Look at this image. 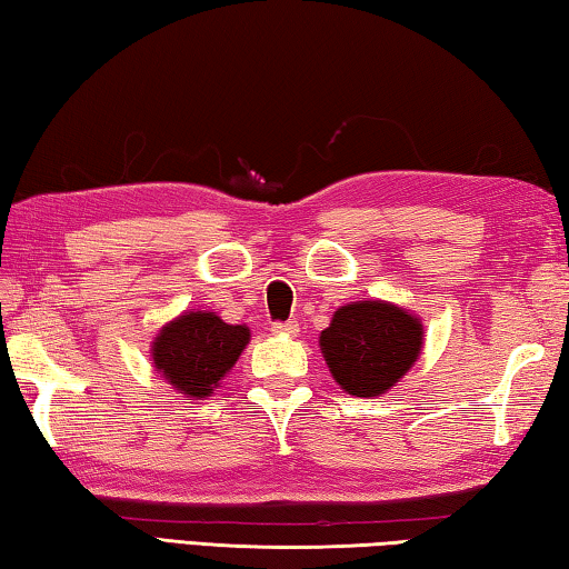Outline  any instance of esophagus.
Here are the masks:
<instances>
[{
    "mask_svg": "<svg viewBox=\"0 0 569 569\" xmlns=\"http://www.w3.org/2000/svg\"><path fill=\"white\" fill-rule=\"evenodd\" d=\"M273 333L276 336H288V338H296L298 336V330H301V328H298V323H296V320H286V323H273Z\"/></svg>",
    "mask_w": 569,
    "mask_h": 569,
    "instance_id": "1",
    "label": "esophagus"
}]
</instances>
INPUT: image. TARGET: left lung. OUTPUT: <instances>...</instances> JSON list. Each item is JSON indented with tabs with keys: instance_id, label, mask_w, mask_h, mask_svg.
I'll list each match as a JSON object with an SVG mask.
<instances>
[{
	"instance_id": "8db88e82",
	"label": "left lung",
	"mask_w": 569,
	"mask_h": 569,
	"mask_svg": "<svg viewBox=\"0 0 569 569\" xmlns=\"http://www.w3.org/2000/svg\"><path fill=\"white\" fill-rule=\"evenodd\" d=\"M426 343L422 320L390 301L340 306L318 346L336 383L356 398L383 396L416 366Z\"/></svg>"
}]
</instances>
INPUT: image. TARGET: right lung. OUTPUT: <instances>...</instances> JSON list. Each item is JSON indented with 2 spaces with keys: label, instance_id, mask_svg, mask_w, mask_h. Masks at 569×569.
<instances>
[{
  "label": "right lung",
  "instance_id": "add662e5",
  "mask_svg": "<svg viewBox=\"0 0 569 569\" xmlns=\"http://www.w3.org/2000/svg\"><path fill=\"white\" fill-rule=\"evenodd\" d=\"M249 326L223 323L213 311H183L151 340L153 370L186 400H203L231 373L249 346Z\"/></svg>",
  "mask_w": 569,
  "mask_h": 569
}]
</instances>
